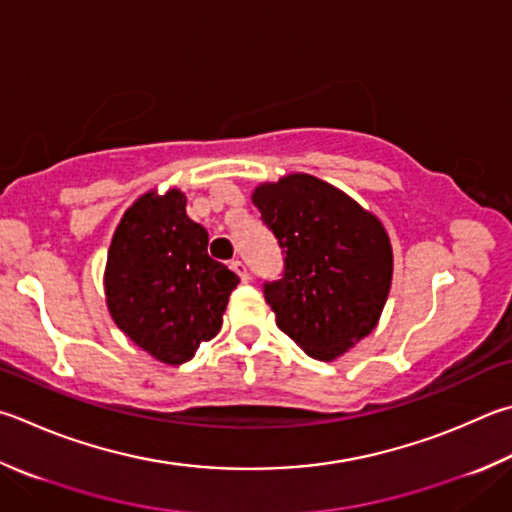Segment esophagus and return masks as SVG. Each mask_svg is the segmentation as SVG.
Masks as SVG:
<instances>
[{"label":"esophagus","instance_id":"esophagus-1","mask_svg":"<svg viewBox=\"0 0 512 512\" xmlns=\"http://www.w3.org/2000/svg\"><path fill=\"white\" fill-rule=\"evenodd\" d=\"M230 268L239 275L241 282H248V268L244 262H239V259H235V262H230Z\"/></svg>","mask_w":512,"mask_h":512}]
</instances>
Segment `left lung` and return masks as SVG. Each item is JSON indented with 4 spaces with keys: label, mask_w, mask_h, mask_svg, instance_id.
Segmentation results:
<instances>
[{
    "label": "left lung",
    "mask_w": 512,
    "mask_h": 512,
    "mask_svg": "<svg viewBox=\"0 0 512 512\" xmlns=\"http://www.w3.org/2000/svg\"><path fill=\"white\" fill-rule=\"evenodd\" d=\"M253 203L284 255L264 297L280 327L315 360H333L376 329L394 257L383 224L333 185L288 174L255 188Z\"/></svg>",
    "instance_id": "obj_1"
}]
</instances>
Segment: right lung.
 <instances>
[{
	"instance_id": "add662e5",
	"label": "right lung",
	"mask_w": 512,
	"mask_h": 512,
	"mask_svg": "<svg viewBox=\"0 0 512 512\" xmlns=\"http://www.w3.org/2000/svg\"><path fill=\"white\" fill-rule=\"evenodd\" d=\"M239 277L208 255V232L181 190L134 201L111 239L107 309L118 329L165 365L188 362L221 329Z\"/></svg>"
}]
</instances>
